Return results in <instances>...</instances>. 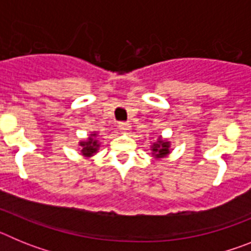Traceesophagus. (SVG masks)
Here are the masks:
<instances>
[{"mask_svg": "<svg viewBox=\"0 0 251 251\" xmlns=\"http://www.w3.org/2000/svg\"><path fill=\"white\" fill-rule=\"evenodd\" d=\"M118 128L122 133H128L130 130V124L126 123V122H121V123L118 124Z\"/></svg>", "mask_w": 251, "mask_h": 251, "instance_id": "esophagus-1", "label": "esophagus"}]
</instances>
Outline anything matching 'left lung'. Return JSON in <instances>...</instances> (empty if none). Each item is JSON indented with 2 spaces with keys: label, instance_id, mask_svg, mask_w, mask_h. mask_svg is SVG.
<instances>
[{
  "label": "left lung",
  "instance_id": "1",
  "mask_svg": "<svg viewBox=\"0 0 251 251\" xmlns=\"http://www.w3.org/2000/svg\"><path fill=\"white\" fill-rule=\"evenodd\" d=\"M153 154L157 157V158H162V157L167 156L170 153V142L162 141L161 138L157 141V143H153L152 146Z\"/></svg>",
  "mask_w": 251,
  "mask_h": 251
}]
</instances>
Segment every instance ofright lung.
<instances>
[{
  "label": "right lung",
  "mask_w": 251,
  "mask_h": 251,
  "mask_svg": "<svg viewBox=\"0 0 251 251\" xmlns=\"http://www.w3.org/2000/svg\"><path fill=\"white\" fill-rule=\"evenodd\" d=\"M95 137V133L94 134H92L90 136V138L88 139L86 142H80V146L83 147V150H81V153H83L84 156L86 157H90L93 156L97 151H98V141L97 139H94Z\"/></svg>",
  "instance_id": "right-lung-1"
}]
</instances>
